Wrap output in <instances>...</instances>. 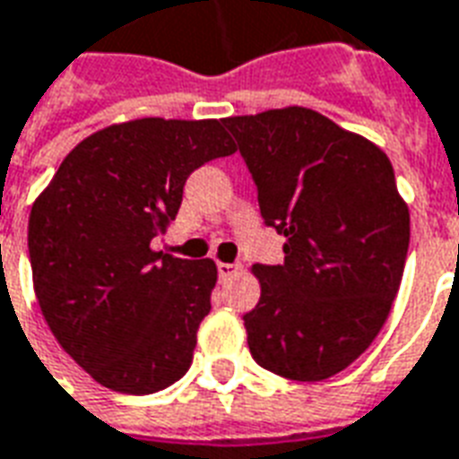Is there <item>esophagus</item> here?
Here are the masks:
<instances>
[{"label":"esophagus","mask_w":459,"mask_h":459,"mask_svg":"<svg viewBox=\"0 0 459 459\" xmlns=\"http://www.w3.org/2000/svg\"><path fill=\"white\" fill-rule=\"evenodd\" d=\"M238 273V264H230V263H219V274L226 280V277H233V274Z\"/></svg>","instance_id":"obj_1"}]
</instances>
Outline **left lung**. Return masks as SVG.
<instances>
[{"mask_svg": "<svg viewBox=\"0 0 459 459\" xmlns=\"http://www.w3.org/2000/svg\"><path fill=\"white\" fill-rule=\"evenodd\" d=\"M284 236V263L255 264L243 316L260 368L297 382L338 375L368 351L399 291L409 206L385 151L307 107L223 118Z\"/></svg>", "mask_w": 459, "mask_h": 459, "instance_id": "8db88e82", "label": "left lung"}]
</instances>
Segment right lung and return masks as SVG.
<instances>
[{
  "label": "right lung",
  "instance_id": "right-lung-1",
  "mask_svg": "<svg viewBox=\"0 0 459 459\" xmlns=\"http://www.w3.org/2000/svg\"><path fill=\"white\" fill-rule=\"evenodd\" d=\"M236 152L219 118H134L84 138L36 196L29 255L40 314L101 386L160 392L185 375L216 263L152 250L186 178Z\"/></svg>",
  "mask_w": 459,
  "mask_h": 459
}]
</instances>
